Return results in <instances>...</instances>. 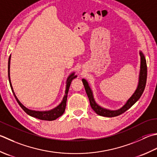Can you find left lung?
Instances as JSON below:
<instances>
[{
	"label": "left lung",
	"mask_w": 157,
	"mask_h": 157,
	"mask_svg": "<svg viewBox=\"0 0 157 157\" xmlns=\"http://www.w3.org/2000/svg\"><path fill=\"white\" fill-rule=\"evenodd\" d=\"M140 70L139 73V79H138V84L136 90H135L133 94L131 95V97L128 99L127 102L124 103V105L121 108L116 110H112L109 109L104 108V107L100 106L94 100V95L93 90L89 85L88 82L86 79H82L83 84L84 86L85 90L86 92L88 97L90 101V106L94 111L97 113L98 115L101 116H105V117H115L122 114V113L127 111V109L133 106L137 101L139 100L140 97L142 96L143 92L145 89L146 79H147V66H146V60L145 56L142 51H140Z\"/></svg>",
	"instance_id": "left-lung-1"
}]
</instances>
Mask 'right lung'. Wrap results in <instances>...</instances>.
<instances>
[{
  "label": "right lung",
  "mask_w": 157,
  "mask_h": 157,
  "mask_svg": "<svg viewBox=\"0 0 157 157\" xmlns=\"http://www.w3.org/2000/svg\"><path fill=\"white\" fill-rule=\"evenodd\" d=\"M10 62H11V55L9 56V61H8V78H9V84L11 88V90L13 92V94L15 98V99L17 101V103H19L20 107L22 108V109L28 115H29L32 117L38 118L40 120H43V121H54V120L57 119L58 117H60V116L63 114L64 112V110L66 108V103H67V94H68L69 89L70 87L71 83L73 79L77 78V75H75V72H72L71 74L68 76V78L67 79L66 81V90L65 93H64V95L63 98V100L58 105H57L56 107L50 110H45V111H37V110H33L27 108L26 107L24 106L22 103H21L20 100L17 99L16 95H15L13 88L12 87L11 78H10Z\"/></svg>",
  "instance_id": "obj_1"
}]
</instances>
